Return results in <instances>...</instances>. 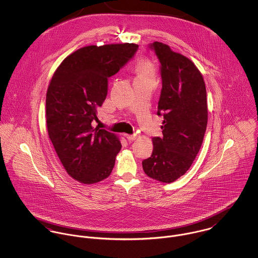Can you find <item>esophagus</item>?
<instances>
[{
	"instance_id": "esophagus-1",
	"label": "esophagus",
	"mask_w": 258,
	"mask_h": 258,
	"mask_svg": "<svg viewBox=\"0 0 258 258\" xmlns=\"http://www.w3.org/2000/svg\"><path fill=\"white\" fill-rule=\"evenodd\" d=\"M125 137H126V138L128 139V141H130V142L135 141V140L138 138V136H137L136 134H133V135H128V134H126Z\"/></svg>"
}]
</instances>
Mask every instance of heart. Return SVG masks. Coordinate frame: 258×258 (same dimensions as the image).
<instances>
[{
	"label": "heart",
	"mask_w": 258,
	"mask_h": 258,
	"mask_svg": "<svg viewBox=\"0 0 258 258\" xmlns=\"http://www.w3.org/2000/svg\"><path fill=\"white\" fill-rule=\"evenodd\" d=\"M137 79H147L155 81L157 75V69L154 62L148 58H140L135 68Z\"/></svg>",
	"instance_id": "b5f03b06"
}]
</instances>
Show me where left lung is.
Masks as SVG:
<instances>
[{
    "label": "left lung",
    "mask_w": 258,
    "mask_h": 258,
    "mask_svg": "<svg viewBox=\"0 0 258 258\" xmlns=\"http://www.w3.org/2000/svg\"><path fill=\"white\" fill-rule=\"evenodd\" d=\"M161 62L162 91L158 115L163 138L155 137L150 158L142 162L148 177L166 184L184 175L196 159L208 125L204 77L195 63L168 44L152 45Z\"/></svg>",
    "instance_id": "left-lung-1"
}]
</instances>
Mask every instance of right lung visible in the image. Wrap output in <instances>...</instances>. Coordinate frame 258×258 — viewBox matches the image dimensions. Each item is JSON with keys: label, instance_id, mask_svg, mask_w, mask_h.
<instances>
[{"label": "right lung", "instance_id": "right-lung-1", "mask_svg": "<svg viewBox=\"0 0 258 258\" xmlns=\"http://www.w3.org/2000/svg\"><path fill=\"white\" fill-rule=\"evenodd\" d=\"M136 43L88 45L66 57L46 91L49 139L68 174L82 184L98 183L114 168L121 150L117 135L93 128L107 95L108 78L134 55Z\"/></svg>", "mask_w": 258, "mask_h": 258}]
</instances>
